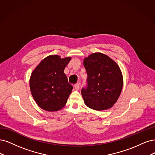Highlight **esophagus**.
Here are the masks:
<instances>
[{
    "mask_svg": "<svg viewBox=\"0 0 155 155\" xmlns=\"http://www.w3.org/2000/svg\"><path fill=\"white\" fill-rule=\"evenodd\" d=\"M74 89H76V90H78V89H80V84H77L74 85Z\"/></svg>",
    "mask_w": 155,
    "mask_h": 155,
    "instance_id": "esophagus-1",
    "label": "esophagus"
}]
</instances>
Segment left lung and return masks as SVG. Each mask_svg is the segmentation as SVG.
I'll return each mask as SVG.
<instances>
[{
    "mask_svg": "<svg viewBox=\"0 0 155 155\" xmlns=\"http://www.w3.org/2000/svg\"><path fill=\"white\" fill-rule=\"evenodd\" d=\"M87 74V87L82 89L86 106L94 110H107L120 95L123 76L118 65L102 53H94L83 61Z\"/></svg>",
    "mask_w": 155,
    "mask_h": 155,
    "instance_id": "left-lung-1",
    "label": "left lung"
}]
</instances>
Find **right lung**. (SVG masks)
<instances>
[{"mask_svg": "<svg viewBox=\"0 0 155 155\" xmlns=\"http://www.w3.org/2000/svg\"><path fill=\"white\" fill-rule=\"evenodd\" d=\"M71 57L51 54L35 68L29 78V87L37 104L45 111L53 112L66 105L73 86L68 83L64 69Z\"/></svg>", "mask_w": 155, "mask_h": 155, "instance_id": "obj_1", "label": "right lung"}]
</instances>
